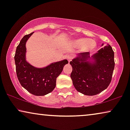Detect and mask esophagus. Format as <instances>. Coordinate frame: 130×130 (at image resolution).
<instances>
[{"label":"esophagus","mask_w":130,"mask_h":130,"mask_svg":"<svg viewBox=\"0 0 130 130\" xmlns=\"http://www.w3.org/2000/svg\"><path fill=\"white\" fill-rule=\"evenodd\" d=\"M73 57V56L72 54H69L67 56V60H68L69 62H70L71 61V60L72 59Z\"/></svg>","instance_id":"34e87169"}]
</instances>
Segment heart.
Segmentation results:
<instances>
[{
	"label": "heart",
	"mask_w": 130,
	"mask_h": 130,
	"mask_svg": "<svg viewBox=\"0 0 130 130\" xmlns=\"http://www.w3.org/2000/svg\"><path fill=\"white\" fill-rule=\"evenodd\" d=\"M76 45L81 47L82 51L88 52L93 50L96 47V43L95 41L89 40L86 38H80L75 41Z\"/></svg>",
	"instance_id": "obj_1"
}]
</instances>
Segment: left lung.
Returning a JSON list of instances; mask_svg holds the SVG:
<instances>
[{
  "mask_svg": "<svg viewBox=\"0 0 130 130\" xmlns=\"http://www.w3.org/2000/svg\"><path fill=\"white\" fill-rule=\"evenodd\" d=\"M70 64L73 69L70 77L76 89L85 95H95L111 83L115 67L114 52L108 44L91 57L89 52L79 54Z\"/></svg>",
  "mask_w": 130,
  "mask_h": 130,
  "instance_id": "8db88e82",
  "label": "left lung"
}]
</instances>
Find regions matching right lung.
<instances>
[{
  "instance_id": "1",
  "label": "right lung",
  "mask_w": 130,
  "mask_h": 130,
  "mask_svg": "<svg viewBox=\"0 0 130 130\" xmlns=\"http://www.w3.org/2000/svg\"><path fill=\"white\" fill-rule=\"evenodd\" d=\"M34 32L26 35L17 46L15 55L16 72L21 86L35 96H44L52 92L56 85V79L67 60L54 62L43 68H37L26 60V42Z\"/></svg>"
}]
</instances>
